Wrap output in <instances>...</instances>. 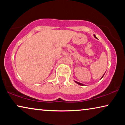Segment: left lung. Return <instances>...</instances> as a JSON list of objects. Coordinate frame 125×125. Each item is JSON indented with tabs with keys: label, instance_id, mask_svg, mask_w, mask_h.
<instances>
[{
	"label": "left lung",
	"instance_id": "left-lung-1",
	"mask_svg": "<svg viewBox=\"0 0 125 125\" xmlns=\"http://www.w3.org/2000/svg\"><path fill=\"white\" fill-rule=\"evenodd\" d=\"M94 36L95 37V38H97V37H95V35H94ZM103 76H102V77H103ZM75 82H76V83H78V85H83V83H78V82H77V81H75Z\"/></svg>",
	"mask_w": 125,
	"mask_h": 125
}]
</instances>
